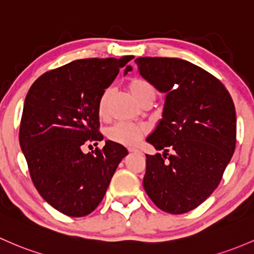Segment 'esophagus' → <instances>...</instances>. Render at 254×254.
<instances>
[{
	"mask_svg": "<svg viewBox=\"0 0 254 254\" xmlns=\"http://www.w3.org/2000/svg\"><path fill=\"white\" fill-rule=\"evenodd\" d=\"M129 152H132V153H140V151H138L137 148H132V147L129 148Z\"/></svg>",
	"mask_w": 254,
	"mask_h": 254,
	"instance_id": "34e87169",
	"label": "esophagus"
}]
</instances>
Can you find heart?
<instances>
[{
	"label": "heart",
	"instance_id": "heart-1",
	"mask_svg": "<svg viewBox=\"0 0 254 254\" xmlns=\"http://www.w3.org/2000/svg\"><path fill=\"white\" fill-rule=\"evenodd\" d=\"M127 89H129V91L132 95V97H134L137 102L141 100V98L146 97V96L156 95L153 86L149 84L147 80L141 79V78H135L130 80V82L127 84ZM109 96H111L109 90H106V91L101 95L100 100H98L97 109H98V114H100L101 117L106 116ZM145 132H146L145 125L117 124L108 130V137L111 138L112 141H114V142H118V143H122V145H127V146H132L138 142L141 136L145 134Z\"/></svg>",
	"mask_w": 254,
	"mask_h": 254
}]
</instances>
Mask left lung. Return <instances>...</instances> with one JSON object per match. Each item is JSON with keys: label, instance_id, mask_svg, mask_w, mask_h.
I'll return each instance as SVG.
<instances>
[{"label": "left lung", "instance_id": "1", "mask_svg": "<svg viewBox=\"0 0 254 254\" xmlns=\"http://www.w3.org/2000/svg\"><path fill=\"white\" fill-rule=\"evenodd\" d=\"M138 73L165 93L162 119L146 138L143 189L159 209L183 214L217 189L236 145V112L219 80L179 58H136ZM132 70L125 68L124 74Z\"/></svg>", "mask_w": 254, "mask_h": 254}]
</instances>
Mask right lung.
I'll return each mask as SVG.
<instances>
[{
  "mask_svg": "<svg viewBox=\"0 0 254 254\" xmlns=\"http://www.w3.org/2000/svg\"><path fill=\"white\" fill-rule=\"evenodd\" d=\"M132 56L87 58L47 71L24 102L19 143L31 180L47 203L69 217H85L105 197L119 163L120 143L84 153L82 145L103 140L98 100Z\"/></svg>",
  "mask_w": 254,
  "mask_h": 254,
  "instance_id": "1",
  "label": "right lung"
}]
</instances>
